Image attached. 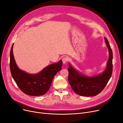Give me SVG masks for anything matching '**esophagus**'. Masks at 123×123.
I'll return each mask as SVG.
<instances>
[{
    "label": "esophagus",
    "mask_w": 123,
    "mask_h": 123,
    "mask_svg": "<svg viewBox=\"0 0 123 123\" xmlns=\"http://www.w3.org/2000/svg\"><path fill=\"white\" fill-rule=\"evenodd\" d=\"M68 61V58L67 57H64L62 59V62L64 64H65L66 63V62Z\"/></svg>",
    "instance_id": "obj_1"
}]
</instances>
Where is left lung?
<instances>
[{"mask_svg":"<svg viewBox=\"0 0 123 123\" xmlns=\"http://www.w3.org/2000/svg\"><path fill=\"white\" fill-rule=\"evenodd\" d=\"M105 41L108 48L109 58L107 67L102 74L95 76H87L80 73L69 64L68 81L73 91L84 97L95 96L101 92L107 84L113 72V52L106 38Z\"/></svg>","mask_w":123,"mask_h":123,"instance_id":"1","label":"left lung"}]
</instances>
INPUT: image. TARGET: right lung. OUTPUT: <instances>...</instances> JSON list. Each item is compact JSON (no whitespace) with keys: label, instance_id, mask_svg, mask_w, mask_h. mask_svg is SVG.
<instances>
[{"label":"right lung","instance_id":"1","mask_svg":"<svg viewBox=\"0 0 123 123\" xmlns=\"http://www.w3.org/2000/svg\"><path fill=\"white\" fill-rule=\"evenodd\" d=\"M12 44L10 52V69L18 87L25 94L31 96L45 94L49 89L55 74L62 69V61L47 66L38 74H31L21 70L15 63Z\"/></svg>","mask_w":123,"mask_h":123}]
</instances>
